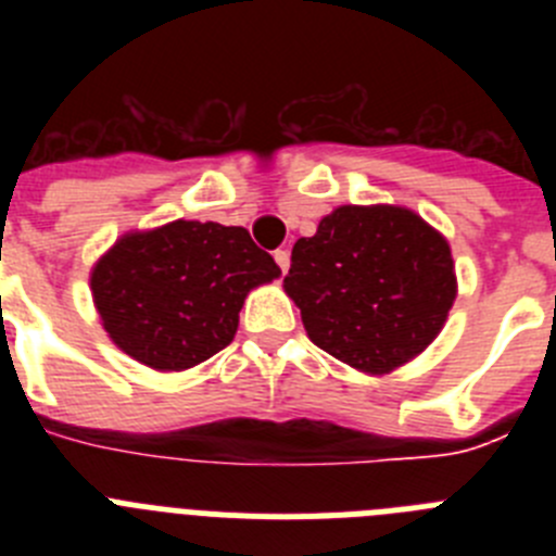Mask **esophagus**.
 I'll return each instance as SVG.
<instances>
[{
  "label": "esophagus",
  "mask_w": 556,
  "mask_h": 556,
  "mask_svg": "<svg viewBox=\"0 0 556 556\" xmlns=\"http://www.w3.org/2000/svg\"><path fill=\"white\" fill-rule=\"evenodd\" d=\"M275 264L281 267V273L287 275L289 269V250H275Z\"/></svg>",
  "instance_id": "34e87169"
}]
</instances>
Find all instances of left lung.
I'll return each mask as SVG.
<instances>
[{
  "mask_svg": "<svg viewBox=\"0 0 556 556\" xmlns=\"http://www.w3.org/2000/svg\"><path fill=\"white\" fill-rule=\"evenodd\" d=\"M283 289L314 345L384 376L434 342L456 298L451 248L401 205H339L292 248Z\"/></svg>",
  "mask_w": 556,
  "mask_h": 556,
  "instance_id": "obj_1",
  "label": "left lung"
}]
</instances>
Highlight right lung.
<instances>
[{"mask_svg":"<svg viewBox=\"0 0 556 556\" xmlns=\"http://www.w3.org/2000/svg\"><path fill=\"white\" fill-rule=\"evenodd\" d=\"M278 275L244 228L175 219L122 236L91 269V294L127 356L189 370L230 345L250 289Z\"/></svg>","mask_w":556,"mask_h":556,"instance_id":"1","label":"right lung"}]
</instances>
